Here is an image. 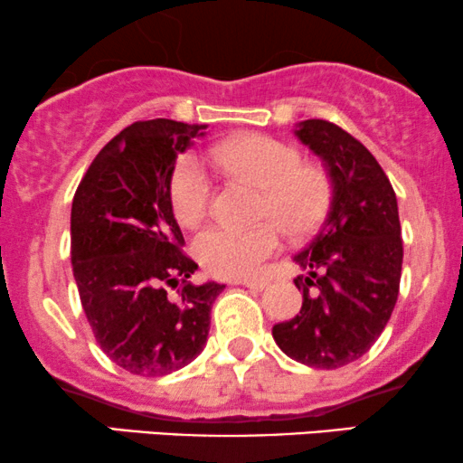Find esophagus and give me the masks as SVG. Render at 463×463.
I'll return each mask as SVG.
<instances>
[{"instance_id":"1","label":"esophagus","mask_w":463,"mask_h":463,"mask_svg":"<svg viewBox=\"0 0 463 463\" xmlns=\"http://www.w3.org/2000/svg\"><path fill=\"white\" fill-rule=\"evenodd\" d=\"M240 285L249 287V289H255V291H263L268 287V280H242Z\"/></svg>"}]
</instances>
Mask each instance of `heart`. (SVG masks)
I'll return each mask as SVG.
<instances>
[{"label":"heart","mask_w":463,"mask_h":463,"mask_svg":"<svg viewBox=\"0 0 463 463\" xmlns=\"http://www.w3.org/2000/svg\"><path fill=\"white\" fill-rule=\"evenodd\" d=\"M208 159L232 178L261 189L255 221L249 230L213 225L194 240L203 269L219 279H246L260 272L280 249V231L291 238L310 236L326 221L334 184L326 167L302 164L296 146L266 134L227 137L208 148ZM172 213L194 227L213 203V180L195 155H183L170 176Z\"/></svg>","instance_id":"b5f03b06"}]
</instances>
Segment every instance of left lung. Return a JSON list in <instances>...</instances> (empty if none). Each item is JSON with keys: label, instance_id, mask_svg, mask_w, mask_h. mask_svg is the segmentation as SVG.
<instances>
[{"label": "left lung", "instance_id": "obj_1", "mask_svg": "<svg viewBox=\"0 0 463 463\" xmlns=\"http://www.w3.org/2000/svg\"><path fill=\"white\" fill-rule=\"evenodd\" d=\"M296 136L332 176L326 223L293 257L304 274L293 283L302 308L272 327L285 355L310 368L335 370L374 345L398 302L402 227L387 174L368 148L338 125L308 118Z\"/></svg>", "mask_w": 463, "mask_h": 463}]
</instances>
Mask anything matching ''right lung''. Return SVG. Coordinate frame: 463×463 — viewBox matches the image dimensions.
Here are the masks:
<instances>
[{
	"mask_svg": "<svg viewBox=\"0 0 463 463\" xmlns=\"http://www.w3.org/2000/svg\"><path fill=\"white\" fill-rule=\"evenodd\" d=\"M206 125L137 121L89 165L71 202V269L101 351L137 376H165L203 351L225 285L191 283L197 263L170 203L176 157Z\"/></svg>",
	"mask_w": 463,
	"mask_h": 463,
	"instance_id": "right-lung-1",
	"label": "right lung"
}]
</instances>
